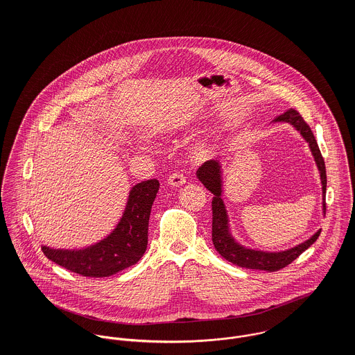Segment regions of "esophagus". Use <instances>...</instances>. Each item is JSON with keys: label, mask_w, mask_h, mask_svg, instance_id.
<instances>
[{"label": "esophagus", "mask_w": 355, "mask_h": 355, "mask_svg": "<svg viewBox=\"0 0 355 355\" xmlns=\"http://www.w3.org/2000/svg\"><path fill=\"white\" fill-rule=\"evenodd\" d=\"M186 183V176L182 172H175L168 178V184L173 187H180Z\"/></svg>", "instance_id": "34e87169"}]
</instances>
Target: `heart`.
I'll list each match as a JSON object with an SVG mask.
<instances>
[{"label": "heart", "mask_w": 355, "mask_h": 355, "mask_svg": "<svg viewBox=\"0 0 355 355\" xmlns=\"http://www.w3.org/2000/svg\"><path fill=\"white\" fill-rule=\"evenodd\" d=\"M203 154H205V152H203L202 149H197L196 152L193 153V157H194L196 159H198V158L203 157Z\"/></svg>", "instance_id": "obj_1"}]
</instances>
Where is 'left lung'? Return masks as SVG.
Returning a JSON list of instances; mask_svg holds the SVG:
<instances>
[{"mask_svg": "<svg viewBox=\"0 0 355 355\" xmlns=\"http://www.w3.org/2000/svg\"><path fill=\"white\" fill-rule=\"evenodd\" d=\"M275 121H287L291 123L307 141L310 150L314 155L315 164L318 166L320 175H321V183H322V194L325 197L327 193V171H325V162L318 149L317 141L311 132L310 125L304 120L301 113L295 109H288L283 114L277 116ZM198 179L202 182L203 186L214 196L211 201V211H213V221H211V241L218 254L225 258L227 261L249 269H259V270H268V272H276L287 265H290L294 259H297L306 249H309L320 236L318 231L314 234L309 241L301 243L300 246L290 249L287 252L282 253H262V252H254L239 246L230 235L228 232V220L223 200L220 198L221 194V180H220V166L217 161H206L198 168L197 171ZM325 200H324V210H325Z\"/></svg>", "mask_w": 355, "mask_h": 355, "instance_id": "1", "label": "left lung"}]
</instances>
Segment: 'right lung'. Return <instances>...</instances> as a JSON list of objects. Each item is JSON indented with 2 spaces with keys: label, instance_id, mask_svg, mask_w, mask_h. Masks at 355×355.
Listing matches in <instances>:
<instances>
[{
  "label": "right lung",
  "instance_id": "1",
  "mask_svg": "<svg viewBox=\"0 0 355 355\" xmlns=\"http://www.w3.org/2000/svg\"><path fill=\"white\" fill-rule=\"evenodd\" d=\"M159 183L150 179L130 191L124 214L116 230L100 243L78 252L42 248L57 265L85 277H106L135 265L148 248V228Z\"/></svg>",
  "mask_w": 355,
  "mask_h": 355
}]
</instances>
